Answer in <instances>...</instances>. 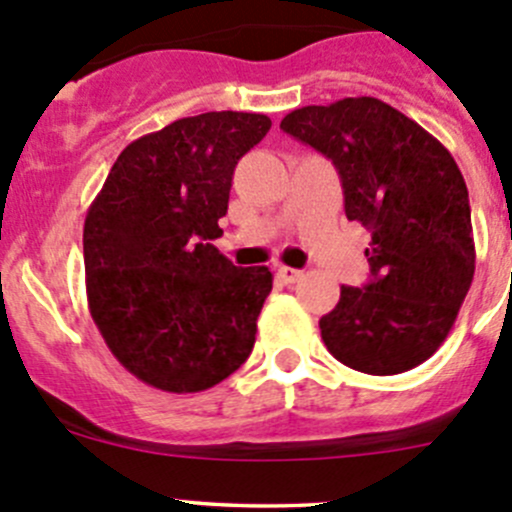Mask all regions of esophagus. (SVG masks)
<instances>
[{"mask_svg": "<svg viewBox=\"0 0 512 512\" xmlns=\"http://www.w3.org/2000/svg\"><path fill=\"white\" fill-rule=\"evenodd\" d=\"M277 277H280L285 285H294L297 280H302V270H294V267H277Z\"/></svg>", "mask_w": 512, "mask_h": 512, "instance_id": "obj_1", "label": "esophagus"}]
</instances>
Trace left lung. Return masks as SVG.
Returning a JSON list of instances; mask_svg holds the SVG:
<instances>
[{
    "label": "left lung",
    "instance_id": "1",
    "mask_svg": "<svg viewBox=\"0 0 512 512\" xmlns=\"http://www.w3.org/2000/svg\"><path fill=\"white\" fill-rule=\"evenodd\" d=\"M280 128L337 165L344 213L371 232V280L319 319L329 354L371 376L423 364L453 329L476 272L468 188L416 121L371 96L287 113Z\"/></svg>",
    "mask_w": 512,
    "mask_h": 512
}]
</instances>
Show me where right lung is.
Listing matches in <instances>:
<instances>
[{
	"label": "right lung",
	"instance_id": "obj_1",
	"mask_svg": "<svg viewBox=\"0 0 512 512\" xmlns=\"http://www.w3.org/2000/svg\"><path fill=\"white\" fill-rule=\"evenodd\" d=\"M265 113L210 111L136 138L84 223L86 299L103 342L136 379L195 394L240 369L272 289L267 267H235L223 235L237 160Z\"/></svg>",
	"mask_w": 512,
	"mask_h": 512
}]
</instances>
